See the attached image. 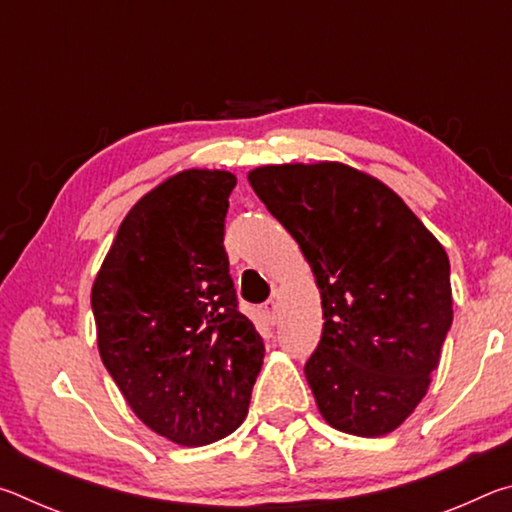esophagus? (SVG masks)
<instances>
[{
    "label": "esophagus",
    "instance_id": "1",
    "mask_svg": "<svg viewBox=\"0 0 512 512\" xmlns=\"http://www.w3.org/2000/svg\"><path fill=\"white\" fill-rule=\"evenodd\" d=\"M259 314H262V318L266 320V323H275L277 320V302L275 300H266L262 307H259Z\"/></svg>",
    "mask_w": 512,
    "mask_h": 512
}]
</instances>
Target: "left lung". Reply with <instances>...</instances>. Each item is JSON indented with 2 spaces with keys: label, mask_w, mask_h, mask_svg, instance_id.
I'll use <instances>...</instances> for the list:
<instances>
[{
  "label": "left lung",
  "mask_w": 512,
  "mask_h": 512,
  "mask_svg": "<svg viewBox=\"0 0 512 512\" xmlns=\"http://www.w3.org/2000/svg\"><path fill=\"white\" fill-rule=\"evenodd\" d=\"M248 183L316 277L325 323L305 377L320 415L352 436L395 431L452 327L443 244L391 187L343 162L266 164Z\"/></svg>",
  "instance_id": "1"
}]
</instances>
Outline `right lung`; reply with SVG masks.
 I'll return each instance as SVG.
<instances>
[{"instance_id":"obj_1","label":"right lung","mask_w":512,"mask_h":512,"mask_svg":"<svg viewBox=\"0 0 512 512\" xmlns=\"http://www.w3.org/2000/svg\"><path fill=\"white\" fill-rule=\"evenodd\" d=\"M235 185L219 169L164 180L121 221L92 284L103 366L137 418L183 447L230 436L262 370L223 248Z\"/></svg>"}]
</instances>
